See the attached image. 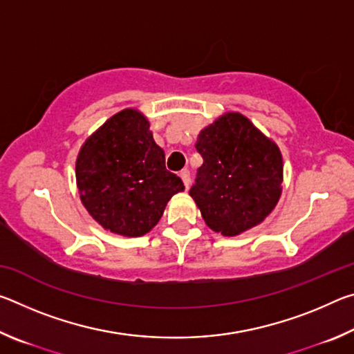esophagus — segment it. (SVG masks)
<instances>
[{
    "instance_id": "obj_1",
    "label": "esophagus",
    "mask_w": 354,
    "mask_h": 354,
    "mask_svg": "<svg viewBox=\"0 0 354 354\" xmlns=\"http://www.w3.org/2000/svg\"><path fill=\"white\" fill-rule=\"evenodd\" d=\"M179 176H181L183 183L185 185V189H189V185H190V171L187 169H184V170H181V173H179Z\"/></svg>"
}]
</instances>
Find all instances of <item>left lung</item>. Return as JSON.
I'll return each mask as SVG.
<instances>
[{
	"label": "left lung",
	"mask_w": 354,
	"mask_h": 354,
	"mask_svg": "<svg viewBox=\"0 0 354 354\" xmlns=\"http://www.w3.org/2000/svg\"><path fill=\"white\" fill-rule=\"evenodd\" d=\"M203 165L190 196L203 218L221 236H239L262 223L283 192V156L239 112H226L200 131Z\"/></svg>",
	"instance_id": "left-lung-1"
}]
</instances>
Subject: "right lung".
<instances>
[{"label": "right lung", "mask_w": 354, "mask_h": 354, "mask_svg": "<svg viewBox=\"0 0 354 354\" xmlns=\"http://www.w3.org/2000/svg\"><path fill=\"white\" fill-rule=\"evenodd\" d=\"M76 184L92 218L124 237L151 231L171 196L184 190L181 178L165 169L164 149L137 109L120 111L84 142Z\"/></svg>", "instance_id": "right-lung-1"}]
</instances>
